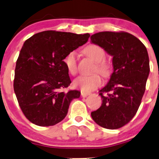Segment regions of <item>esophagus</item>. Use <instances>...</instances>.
Masks as SVG:
<instances>
[{"instance_id": "1", "label": "esophagus", "mask_w": 159, "mask_h": 159, "mask_svg": "<svg viewBox=\"0 0 159 159\" xmlns=\"http://www.w3.org/2000/svg\"><path fill=\"white\" fill-rule=\"evenodd\" d=\"M90 94V93H87V92H83V91H81V95L82 97H87Z\"/></svg>"}]
</instances>
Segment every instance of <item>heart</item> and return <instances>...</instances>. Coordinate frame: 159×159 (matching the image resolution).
I'll list each match as a JSON object with an SVG mask.
<instances>
[{"instance_id":"b5f03b06","label":"heart","mask_w":159,"mask_h":159,"mask_svg":"<svg viewBox=\"0 0 159 159\" xmlns=\"http://www.w3.org/2000/svg\"><path fill=\"white\" fill-rule=\"evenodd\" d=\"M86 56L90 57L96 63L94 71H98L102 76L107 77L111 72V67L107 62L103 61L105 58V52L103 49L96 45H90L84 50ZM64 64L67 70L71 75H75L77 71V54L75 51H71L64 58ZM74 86L83 92L89 93L98 88L102 84V79L98 74L80 75L73 82Z\"/></svg>"}]
</instances>
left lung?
Returning <instances> with one entry per match:
<instances>
[{
	"instance_id": "8db88e82",
	"label": "left lung",
	"mask_w": 159,
	"mask_h": 159,
	"mask_svg": "<svg viewBox=\"0 0 159 159\" xmlns=\"http://www.w3.org/2000/svg\"><path fill=\"white\" fill-rule=\"evenodd\" d=\"M90 41L113 56L114 68L107 84L100 90L101 106L91 116L102 127L118 129L134 116L144 95L150 72L147 49L125 32H101L93 34Z\"/></svg>"
}]
</instances>
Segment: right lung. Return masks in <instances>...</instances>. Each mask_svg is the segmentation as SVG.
Returning <instances> with one entry per match:
<instances>
[{
  "instance_id": "obj_1",
  "label": "right lung",
  "mask_w": 159,
  "mask_h": 159,
  "mask_svg": "<svg viewBox=\"0 0 159 159\" xmlns=\"http://www.w3.org/2000/svg\"><path fill=\"white\" fill-rule=\"evenodd\" d=\"M90 34L44 31L27 39L15 68L14 89L25 116L34 125L49 127L61 121L78 90L63 91L71 83L64 59L88 42Z\"/></svg>"
}]
</instances>
